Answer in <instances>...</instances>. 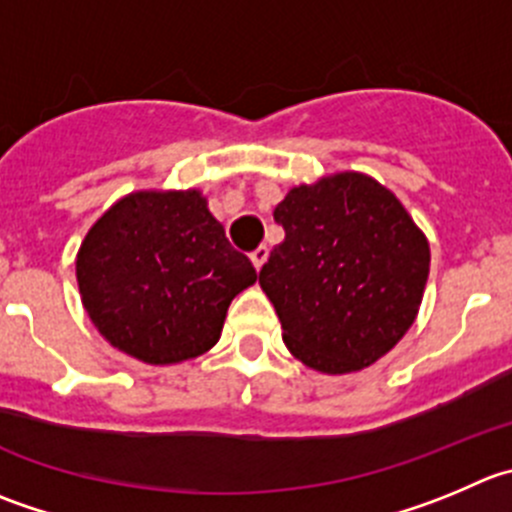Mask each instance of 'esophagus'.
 <instances>
[{
  "mask_svg": "<svg viewBox=\"0 0 512 512\" xmlns=\"http://www.w3.org/2000/svg\"><path fill=\"white\" fill-rule=\"evenodd\" d=\"M266 259H269V248L266 246H259L256 251L251 253V261H253V266H256V271L266 264Z\"/></svg>",
  "mask_w": 512,
  "mask_h": 512,
  "instance_id": "esophagus-1",
  "label": "esophagus"
}]
</instances>
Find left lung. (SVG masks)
Here are the masks:
<instances>
[{
  "mask_svg": "<svg viewBox=\"0 0 512 512\" xmlns=\"http://www.w3.org/2000/svg\"><path fill=\"white\" fill-rule=\"evenodd\" d=\"M274 221L286 236L259 284L296 359L349 374L405 337L425 294L430 243L392 191L364 173H334L291 188Z\"/></svg>",
  "mask_w": 512,
  "mask_h": 512,
  "instance_id": "1",
  "label": "left lung"
}]
</instances>
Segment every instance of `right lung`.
<instances>
[{"instance_id": "1", "label": "right lung", "mask_w": 512, "mask_h": 512, "mask_svg": "<svg viewBox=\"0 0 512 512\" xmlns=\"http://www.w3.org/2000/svg\"><path fill=\"white\" fill-rule=\"evenodd\" d=\"M75 266L97 332L145 364L206 354L233 296L256 281L201 191L120 198L87 231Z\"/></svg>"}]
</instances>
